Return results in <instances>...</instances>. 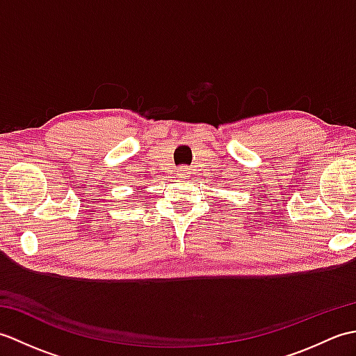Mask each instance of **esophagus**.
Returning <instances> with one entry per match:
<instances>
[{
  "label": "esophagus",
  "mask_w": 356,
  "mask_h": 356,
  "mask_svg": "<svg viewBox=\"0 0 356 356\" xmlns=\"http://www.w3.org/2000/svg\"><path fill=\"white\" fill-rule=\"evenodd\" d=\"M188 174H190V171H188L186 166H180V168L177 170V176L179 177H188Z\"/></svg>",
  "instance_id": "obj_1"
}]
</instances>
